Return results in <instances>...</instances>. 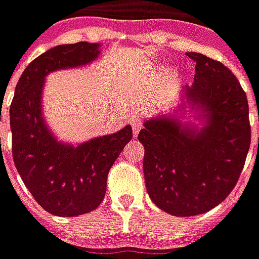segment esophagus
Here are the masks:
<instances>
[{
	"instance_id": "obj_1",
	"label": "esophagus",
	"mask_w": 259,
	"mask_h": 259,
	"mask_svg": "<svg viewBox=\"0 0 259 259\" xmlns=\"http://www.w3.org/2000/svg\"><path fill=\"white\" fill-rule=\"evenodd\" d=\"M132 126H133V133H135V136H137V133H139L141 127H143V123H141L139 119H133V120H132Z\"/></svg>"
}]
</instances>
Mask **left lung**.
<instances>
[{
  "instance_id": "1",
  "label": "left lung",
  "mask_w": 259,
  "mask_h": 259,
  "mask_svg": "<svg viewBox=\"0 0 259 259\" xmlns=\"http://www.w3.org/2000/svg\"><path fill=\"white\" fill-rule=\"evenodd\" d=\"M187 57L195 74L185 94L202 111L204 127L162 116L147 120L139 133L148 195L175 217L205 213L221 204L239 180L251 143L248 101L232 70L202 54Z\"/></svg>"
}]
</instances>
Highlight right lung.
Instances as JSON below:
<instances>
[{
	"mask_svg": "<svg viewBox=\"0 0 259 259\" xmlns=\"http://www.w3.org/2000/svg\"><path fill=\"white\" fill-rule=\"evenodd\" d=\"M98 44L58 46L31 61L20 76L9 108L12 157L34 200L57 217L96 209L107 191L109 169L132 140V126L77 147L59 143L41 116L44 77L57 69L85 65L98 57Z\"/></svg>",
	"mask_w": 259,
	"mask_h": 259,
	"instance_id": "right-lung-1",
	"label": "right lung"
}]
</instances>
